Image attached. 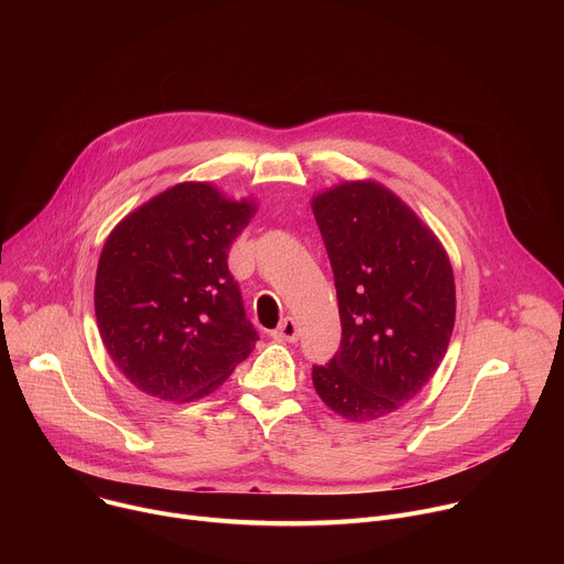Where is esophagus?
<instances>
[{"label":"esophagus","mask_w":564,"mask_h":564,"mask_svg":"<svg viewBox=\"0 0 564 564\" xmlns=\"http://www.w3.org/2000/svg\"><path fill=\"white\" fill-rule=\"evenodd\" d=\"M272 337L279 339V341H296V339H299V326H296V321H294L292 316L283 318L281 326L272 333Z\"/></svg>","instance_id":"1"}]
</instances>
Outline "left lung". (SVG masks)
I'll return each mask as SVG.
<instances>
[{"mask_svg": "<svg viewBox=\"0 0 564 564\" xmlns=\"http://www.w3.org/2000/svg\"><path fill=\"white\" fill-rule=\"evenodd\" d=\"M335 274L341 344L312 383L352 422L383 417L435 375L455 324V283L431 229L377 183L312 200Z\"/></svg>", "mask_w": 564, "mask_h": 564, "instance_id": "left-lung-1", "label": "left lung"}]
</instances>
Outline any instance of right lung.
<instances>
[{"instance_id":"obj_1","label":"right lung","mask_w":564,"mask_h":564,"mask_svg":"<svg viewBox=\"0 0 564 564\" xmlns=\"http://www.w3.org/2000/svg\"><path fill=\"white\" fill-rule=\"evenodd\" d=\"M252 216L248 200L183 183L107 238L96 276L98 328L113 364L142 392L198 399L252 352L259 333L227 268Z\"/></svg>"}]
</instances>
